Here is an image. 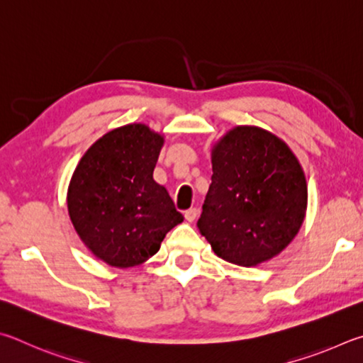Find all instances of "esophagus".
<instances>
[{
    "mask_svg": "<svg viewBox=\"0 0 363 363\" xmlns=\"http://www.w3.org/2000/svg\"><path fill=\"white\" fill-rule=\"evenodd\" d=\"M196 217H198V211H196V208H188V211L185 212L186 221H194Z\"/></svg>",
    "mask_w": 363,
    "mask_h": 363,
    "instance_id": "1",
    "label": "esophagus"
}]
</instances>
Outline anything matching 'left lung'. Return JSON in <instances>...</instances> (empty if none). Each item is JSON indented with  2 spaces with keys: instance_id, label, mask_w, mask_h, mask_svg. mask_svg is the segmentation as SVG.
Returning <instances> with one entry per match:
<instances>
[{
  "instance_id": "obj_1",
  "label": "left lung",
  "mask_w": 363,
  "mask_h": 363,
  "mask_svg": "<svg viewBox=\"0 0 363 363\" xmlns=\"http://www.w3.org/2000/svg\"><path fill=\"white\" fill-rule=\"evenodd\" d=\"M212 183L198 228L233 264L257 266L300 231L308 206L304 172L287 143L255 125H238L212 150Z\"/></svg>"
}]
</instances>
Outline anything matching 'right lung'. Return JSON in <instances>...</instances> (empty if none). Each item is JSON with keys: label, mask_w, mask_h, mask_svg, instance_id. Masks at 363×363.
<instances>
[{"label": "right lung", "mask_w": 363, "mask_h": 363, "mask_svg": "<svg viewBox=\"0 0 363 363\" xmlns=\"http://www.w3.org/2000/svg\"><path fill=\"white\" fill-rule=\"evenodd\" d=\"M161 133L127 124L100 137L76 165L67 204L76 233L95 257L130 268L155 255L183 221L167 189L152 180Z\"/></svg>", "instance_id": "1"}]
</instances>
